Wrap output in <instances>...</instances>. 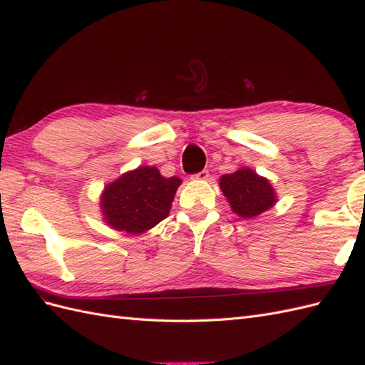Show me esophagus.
<instances>
[{
	"label": "esophagus",
	"mask_w": 365,
	"mask_h": 365,
	"mask_svg": "<svg viewBox=\"0 0 365 365\" xmlns=\"http://www.w3.org/2000/svg\"><path fill=\"white\" fill-rule=\"evenodd\" d=\"M208 177H210V174H208V170H200V173H197V174H195V175H192L191 178H192V180H207V178Z\"/></svg>",
	"instance_id": "esophagus-1"
}]
</instances>
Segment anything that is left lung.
<instances>
[{
  "label": "left lung",
  "mask_w": 365,
  "mask_h": 365,
  "mask_svg": "<svg viewBox=\"0 0 365 365\" xmlns=\"http://www.w3.org/2000/svg\"><path fill=\"white\" fill-rule=\"evenodd\" d=\"M220 188L232 212L243 220L255 218L277 202L276 191L268 178L250 168H240L235 173L221 175Z\"/></svg>",
  "instance_id": "1"
}]
</instances>
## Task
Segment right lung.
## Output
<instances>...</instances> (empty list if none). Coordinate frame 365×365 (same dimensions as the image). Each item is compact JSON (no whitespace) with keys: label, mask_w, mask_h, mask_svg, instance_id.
Masks as SVG:
<instances>
[{"label":"right lung","mask_w":365,"mask_h":365,"mask_svg":"<svg viewBox=\"0 0 365 365\" xmlns=\"http://www.w3.org/2000/svg\"><path fill=\"white\" fill-rule=\"evenodd\" d=\"M178 177H163L155 166H139L108 183L100 196L103 221L115 230L139 235L169 216Z\"/></svg>","instance_id":"add662e5"}]
</instances>
